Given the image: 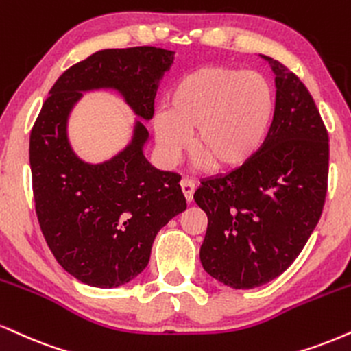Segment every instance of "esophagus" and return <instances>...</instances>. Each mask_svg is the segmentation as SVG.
<instances>
[{"instance_id": "esophagus-1", "label": "esophagus", "mask_w": 351, "mask_h": 351, "mask_svg": "<svg viewBox=\"0 0 351 351\" xmlns=\"http://www.w3.org/2000/svg\"><path fill=\"white\" fill-rule=\"evenodd\" d=\"M181 191H183L184 197H186L188 202L193 201V194H194V189H196V186H194V183L191 180H181Z\"/></svg>"}]
</instances>
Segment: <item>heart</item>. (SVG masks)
Instances as JSON below:
<instances>
[{
	"label": "heart",
	"mask_w": 351,
	"mask_h": 351,
	"mask_svg": "<svg viewBox=\"0 0 351 351\" xmlns=\"http://www.w3.org/2000/svg\"><path fill=\"white\" fill-rule=\"evenodd\" d=\"M274 96L255 71L204 66L181 78L167 98V111L152 117L155 143L168 165L194 147L201 165L237 170L261 150L271 128Z\"/></svg>",
	"instance_id": "b5f03b06"
}]
</instances>
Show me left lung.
<instances>
[{"instance_id": "8db88e82", "label": "left lung", "mask_w": 351, "mask_h": 351, "mask_svg": "<svg viewBox=\"0 0 351 351\" xmlns=\"http://www.w3.org/2000/svg\"><path fill=\"white\" fill-rule=\"evenodd\" d=\"M276 84L268 137L250 162L202 180L194 201L208 216L199 258L234 289L258 288L291 267L322 214L328 135L311 93L267 55Z\"/></svg>"}]
</instances>
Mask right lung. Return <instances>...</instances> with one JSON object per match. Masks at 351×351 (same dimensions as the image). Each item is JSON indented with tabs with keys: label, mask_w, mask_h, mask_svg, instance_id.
<instances>
[{
	"label": "right lung",
	"mask_w": 351,
	"mask_h": 351,
	"mask_svg": "<svg viewBox=\"0 0 351 351\" xmlns=\"http://www.w3.org/2000/svg\"><path fill=\"white\" fill-rule=\"evenodd\" d=\"M175 52L104 49L63 71L29 142L32 191L42 234L60 267L95 288H117L149 265L158 230L186 209L180 175L147 160L154 99ZM117 92L134 115L133 137L109 160L90 164L73 150L69 114L83 92Z\"/></svg>",
	"instance_id": "add662e5"
}]
</instances>
